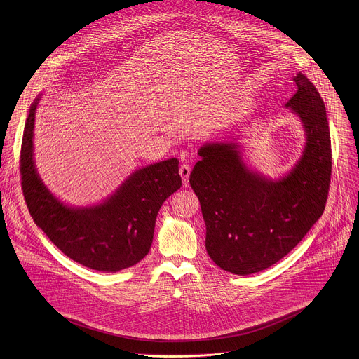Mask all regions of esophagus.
<instances>
[{"mask_svg": "<svg viewBox=\"0 0 359 359\" xmlns=\"http://www.w3.org/2000/svg\"><path fill=\"white\" fill-rule=\"evenodd\" d=\"M180 175H181V178H182V184L187 187V185H188L189 175H191V167L187 165V164H182L181 168H180Z\"/></svg>", "mask_w": 359, "mask_h": 359, "instance_id": "1", "label": "esophagus"}]
</instances>
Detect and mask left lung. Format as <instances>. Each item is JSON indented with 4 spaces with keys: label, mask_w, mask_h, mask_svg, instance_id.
<instances>
[{
    "label": "left lung",
    "mask_w": 359,
    "mask_h": 359,
    "mask_svg": "<svg viewBox=\"0 0 359 359\" xmlns=\"http://www.w3.org/2000/svg\"><path fill=\"white\" fill-rule=\"evenodd\" d=\"M293 81L296 94L285 106L299 116L306 147L287 174L271 180L252 170L231 137L205 144L189 177L205 222V250L235 275L256 273L290 253L327 201L332 147L325 103L303 73Z\"/></svg>",
    "instance_id": "obj_1"
}]
</instances>
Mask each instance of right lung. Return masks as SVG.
<instances>
[{"label": "right lung", "instance_id": "add662e5", "mask_svg": "<svg viewBox=\"0 0 359 359\" xmlns=\"http://www.w3.org/2000/svg\"><path fill=\"white\" fill-rule=\"evenodd\" d=\"M39 95L29 109L20 149L22 189L36 225L76 262L117 272L140 262L151 250L156 217L164 201L182 185L178 158L135 170L101 205L72 207L41 181L33 157Z\"/></svg>", "mask_w": 359, "mask_h": 359}]
</instances>
